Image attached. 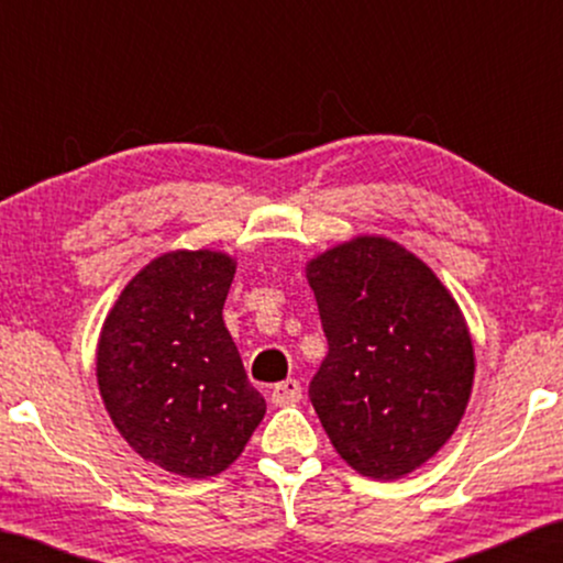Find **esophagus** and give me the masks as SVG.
Instances as JSON below:
<instances>
[{
    "instance_id": "1",
    "label": "esophagus",
    "mask_w": 563,
    "mask_h": 563,
    "mask_svg": "<svg viewBox=\"0 0 563 563\" xmlns=\"http://www.w3.org/2000/svg\"><path fill=\"white\" fill-rule=\"evenodd\" d=\"M302 399V387H299L297 379H287V382H279L272 391V402L276 407H289Z\"/></svg>"
}]
</instances>
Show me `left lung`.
<instances>
[{"mask_svg": "<svg viewBox=\"0 0 563 563\" xmlns=\"http://www.w3.org/2000/svg\"><path fill=\"white\" fill-rule=\"evenodd\" d=\"M328 356L310 384L333 449L358 474L399 479L464 418L474 343L433 268L389 238L358 235L307 261Z\"/></svg>", "mask_w": 563, "mask_h": 563, "instance_id": "left-lung-1", "label": "left lung"}]
</instances>
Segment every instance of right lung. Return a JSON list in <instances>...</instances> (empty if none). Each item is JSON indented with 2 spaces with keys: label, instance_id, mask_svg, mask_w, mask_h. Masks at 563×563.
<instances>
[{
  "label": "right lung",
  "instance_id": "obj_1",
  "mask_svg": "<svg viewBox=\"0 0 563 563\" xmlns=\"http://www.w3.org/2000/svg\"><path fill=\"white\" fill-rule=\"evenodd\" d=\"M233 276L222 251L161 253L99 333L97 384L114 428L137 456L187 479L225 472L266 415L222 320Z\"/></svg>",
  "mask_w": 563,
  "mask_h": 563
}]
</instances>
